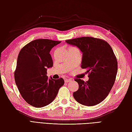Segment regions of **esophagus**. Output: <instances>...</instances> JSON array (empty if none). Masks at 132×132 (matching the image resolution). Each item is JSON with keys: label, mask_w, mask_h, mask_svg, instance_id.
<instances>
[{"label": "esophagus", "mask_w": 132, "mask_h": 132, "mask_svg": "<svg viewBox=\"0 0 132 132\" xmlns=\"http://www.w3.org/2000/svg\"><path fill=\"white\" fill-rule=\"evenodd\" d=\"M71 81H72V80L70 79H64V81L65 82L67 83V82H71Z\"/></svg>", "instance_id": "34e87169"}]
</instances>
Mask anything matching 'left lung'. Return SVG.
<instances>
[{
	"instance_id": "8db88e82",
	"label": "left lung",
	"mask_w": 132,
	"mask_h": 132,
	"mask_svg": "<svg viewBox=\"0 0 132 132\" xmlns=\"http://www.w3.org/2000/svg\"><path fill=\"white\" fill-rule=\"evenodd\" d=\"M65 42L80 50L81 67L89 74L86 82L74 80L79 84L78 90L73 93L75 100L87 106L98 104L109 94L117 75V61L112 49L105 40L94 37H82Z\"/></svg>"
}]
</instances>
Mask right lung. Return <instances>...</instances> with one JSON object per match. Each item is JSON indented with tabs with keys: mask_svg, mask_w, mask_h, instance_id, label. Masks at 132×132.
Wrapping results in <instances>:
<instances>
[{
	"mask_svg": "<svg viewBox=\"0 0 132 132\" xmlns=\"http://www.w3.org/2000/svg\"><path fill=\"white\" fill-rule=\"evenodd\" d=\"M61 42L48 39L30 42L20 51L14 72L16 85L22 98L29 105L41 108L52 102L64 81L48 78L47 68L53 67L50 54Z\"/></svg>",
	"mask_w": 132,
	"mask_h": 132,
	"instance_id": "right-lung-1",
	"label": "right lung"
}]
</instances>
